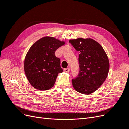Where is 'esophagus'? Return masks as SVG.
Wrapping results in <instances>:
<instances>
[{"instance_id":"obj_1","label":"esophagus","mask_w":129,"mask_h":129,"mask_svg":"<svg viewBox=\"0 0 129 129\" xmlns=\"http://www.w3.org/2000/svg\"><path fill=\"white\" fill-rule=\"evenodd\" d=\"M69 71H70V69H69V68H65V69H64V70H63V71H64V72H66V73H68V72H69Z\"/></svg>"}]
</instances>
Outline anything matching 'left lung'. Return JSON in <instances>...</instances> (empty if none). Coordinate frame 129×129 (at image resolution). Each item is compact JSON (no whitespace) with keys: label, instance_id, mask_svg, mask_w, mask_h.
Wrapping results in <instances>:
<instances>
[{"label":"left lung","instance_id":"1","mask_svg":"<svg viewBox=\"0 0 129 129\" xmlns=\"http://www.w3.org/2000/svg\"><path fill=\"white\" fill-rule=\"evenodd\" d=\"M69 42L79 55L80 72L72 79L74 88L80 93L90 94L102 85L108 75L109 61L101 45L90 38H78Z\"/></svg>","mask_w":129,"mask_h":129}]
</instances>
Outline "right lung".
<instances>
[{"label": "right lung", "instance_id": "obj_1", "mask_svg": "<svg viewBox=\"0 0 129 129\" xmlns=\"http://www.w3.org/2000/svg\"><path fill=\"white\" fill-rule=\"evenodd\" d=\"M65 44L55 38L45 37L30 47L24 61L26 76L32 86L46 90L55 84L58 73L63 72L60 59L55 55L60 47Z\"/></svg>", "mask_w": 129, "mask_h": 129}]
</instances>
